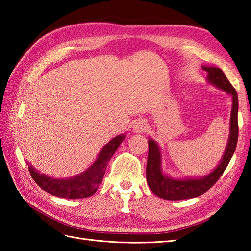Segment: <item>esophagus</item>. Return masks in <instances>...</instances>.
Returning a JSON list of instances; mask_svg holds the SVG:
<instances>
[{"label":"esophagus","mask_w":251,"mask_h":251,"mask_svg":"<svg viewBox=\"0 0 251 251\" xmlns=\"http://www.w3.org/2000/svg\"><path fill=\"white\" fill-rule=\"evenodd\" d=\"M148 129V124L145 120H136L134 122V125H132V130L137 134H142V132L147 131Z\"/></svg>","instance_id":"esophagus-1"}]
</instances>
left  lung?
Instances as JSON below:
<instances>
[{
	"label": "left lung",
	"instance_id": "obj_1",
	"mask_svg": "<svg viewBox=\"0 0 251 251\" xmlns=\"http://www.w3.org/2000/svg\"><path fill=\"white\" fill-rule=\"evenodd\" d=\"M208 73V81L216 85L220 89L226 90L232 95L233 106L231 112V127L230 138L226 149L225 155L218 167L204 178L175 180L165 177L161 170V153L157 145L153 140H149V154L147 162V182L151 191L158 197L169 201H180L192 199L206 193L212 185H215L219 178L225 173L235 152L238 139V97L235 88L228 82V79L221 69L215 67H202Z\"/></svg>",
	"mask_w": 251,
	"mask_h": 251
}]
</instances>
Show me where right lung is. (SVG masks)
<instances>
[{"label":"right lung","instance_id":"1","mask_svg":"<svg viewBox=\"0 0 251 251\" xmlns=\"http://www.w3.org/2000/svg\"><path fill=\"white\" fill-rule=\"evenodd\" d=\"M125 135H121L112 139L108 145L103 147L101 150L97 161L89 167L86 172L70 179H52L41 175L32 168L29 167L31 177L42 190L46 191L47 193L56 195L65 199H84V197L92 196L98 190L99 184L102 182L105 168L108 163L117 150V148L125 139Z\"/></svg>","mask_w":251,"mask_h":251}]
</instances>
